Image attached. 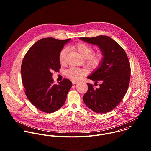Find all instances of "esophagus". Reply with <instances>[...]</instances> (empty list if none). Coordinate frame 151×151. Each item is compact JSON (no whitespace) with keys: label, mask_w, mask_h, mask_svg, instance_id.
<instances>
[{"label":"esophagus","mask_w":151,"mask_h":151,"mask_svg":"<svg viewBox=\"0 0 151 151\" xmlns=\"http://www.w3.org/2000/svg\"><path fill=\"white\" fill-rule=\"evenodd\" d=\"M72 83H73V84H76L78 83V82L76 81H72Z\"/></svg>","instance_id":"34e87169"}]
</instances>
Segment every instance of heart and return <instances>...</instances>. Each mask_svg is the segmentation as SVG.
I'll use <instances>...</instances> for the list:
<instances>
[{
  "label": "heart",
  "mask_w": 151,
  "mask_h": 151,
  "mask_svg": "<svg viewBox=\"0 0 151 151\" xmlns=\"http://www.w3.org/2000/svg\"><path fill=\"white\" fill-rule=\"evenodd\" d=\"M73 48L77 50L86 59V63L88 66L91 67H96L101 64L103 60V55L101 53L93 54V49L86 43H79L73 46ZM68 52L67 48L62 49L59 56V62L61 64L65 63L66 55ZM85 71L81 68L77 67H71L65 71V75L69 78L77 80L81 78Z\"/></svg>",
  "instance_id": "b5f03b06"
}]
</instances>
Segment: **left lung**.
I'll return each mask as SVG.
<instances>
[{
    "mask_svg": "<svg viewBox=\"0 0 151 151\" xmlns=\"http://www.w3.org/2000/svg\"><path fill=\"white\" fill-rule=\"evenodd\" d=\"M80 40L98 46L103 55V60L97 69L87 77L95 83L101 81L102 84L99 88H94L87 83L88 89L83 101L94 112L107 113L119 104L127 91L131 73L128 57L124 50L108 36Z\"/></svg>",
    "mask_w": 151,
    "mask_h": 151,
    "instance_id": "obj_1",
    "label": "left lung"
}]
</instances>
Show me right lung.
Masks as SVG:
<instances>
[{
	"label": "right lung",
	"mask_w": 151,
	"mask_h": 151,
	"mask_svg": "<svg viewBox=\"0 0 151 151\" xmlns=\"http://www.w3.org/2000/svg\"><path fill=\"white\" fill-rule=\"evenodd\" d=\"M70 40L42 38L30 47L23 59L21 71L25 95L43 112L51 113L62 108L72 86L71 81L65 78L54 84L52 78V72L61 67L59 53Z\"/></svg>",
	"instance_id": "obj_1"
}]
</instances>
